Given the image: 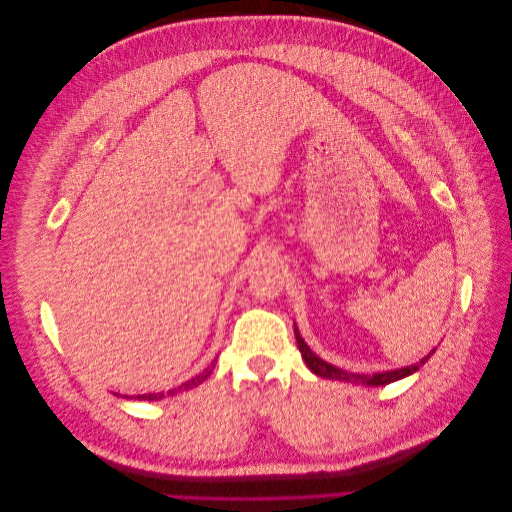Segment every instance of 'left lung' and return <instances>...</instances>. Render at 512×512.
<instances>
[{"instance_id": "8db88e82", "label": "left lung", "mask_w": 512, "mask_h": 512, "mask_svg": "<svg viewBox=\"0 0 512 512\" xmlns=\"http://www.w3.org/2000/svg\"><path fill=\"white\" fill-rule=\"evenodd\" d=\"M294 337H297V346L301 350V356L305 365L314 371L316 376L320 378H329V380H344V382H350V384H365V386H384L389 382H395V380H401L406 378L410 374H414V371H418V367L425 365L429 361V356L436 352L431 350L427 356H423L421 361L410 365V367H401V369H393V371H380V374H371V376H365V374H352V371H346V369H339L327 361H322L320 356H316L312 350H309V346L303 342V337L297 329V324H294Z\"/></svg>"}]
</instances>
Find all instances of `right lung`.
I'll return each instance as SVG.
<instances>
[{
    "instance_id": "obj_1",
    "label": "right lung",
    "mask_w": 512,
    "mask_h": 512,
    "mask_svg": "<svg viewBox=\"0 0 512 512\" xmlns=\"http://www.w3.org/2000/svg\"><path fill=\"white\" fill-rule=\"evenodd\" d=\"M211 369H213V365L211 367H207L205 371H200L198 376H194L192 380H188V382H183L179 389H173V391H168L166 395H175L177 391H188V389H194V386H198L200 382H205L207 378H209V374H211ZM164 397V393H147V395H136V399H147V401H156V399H162Z\"/></svg>"
}]
</instances>
